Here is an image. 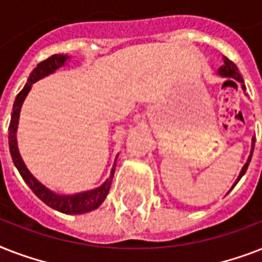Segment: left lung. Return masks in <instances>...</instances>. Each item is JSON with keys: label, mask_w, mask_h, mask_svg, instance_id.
Instances as JSON below:
<instances>
[{"label": "left lung", "mask_w": 262, "mask_h": 262, "mask_svg": "<svg viewBox=\"0 0 262 262\" xmlns=\"http://www.w3.org/2000/svg\"><path fill=\"white\" fill-rule=\"evenodd\" d=\"M219 75H222L223 77H231V79H235L236 81H239V83H242V88L244 90H246V87H245L244 84V79H242V76H241V73L238 72V68H236V65L234 62H232L231 59H228L227 57H224V65L219 69ZM254 143H256V137H253V145H252V152H250V156H249L248 162H246V164L244 166V168H242V171H241L239 177H238V179L235 181V183H234V186H235L236 183H238V181H239L241 178H242V175L246 172V170H248L249 167V163H250V159H252L253 156V149H254ZM232 186V187H234Z\"/></svg>", "instance_id": "obj_1"}]
</instances>
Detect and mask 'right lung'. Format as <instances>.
I'll list each match as a JSON object with an SVG mask.
<instances>
[{"mask_svg": "<svg viewBox=\"0 0 262 262\" xmlns=\"http://www.w3.org/2000/svg\"><path fill=\"white\" fill-rule=\"evenodd\" d=\"M67 58H69L68 55L62 54H54L49 57L47 59L39 62L36 65L32 73L30 75V79L27 81V84L24 85L18 95L16 96V100H14L13 108H12V118H10L9 123V149L10 155H12V159H13L14 166L17 167L18 172L23 177V179L26 181V183L31 187V190L34 191L35 194L38 195L39 199L42 200L43 203L47 204L49 207L54 208L57 211L62 212V213H69V215H77V213H84V212H90L92 209H96V208L100 205V204L104 201V199L108 194V190H110L111 186V178L114 175V168L111 171V177L107 179L106 182L103 183L102 186L98 187V189H94L91 191H84V193H79V194L75 195H59L53 193L51 190H49L47 187H45L40 182H38L36 179L31 175V172L27 170L26 164L23 162L21 156L18 154L17 149V143H16V129H17L18 123V115H20V108H21V104L26 99L27 94L30 92L31 87L35 81H38L39 79H42L45 76L50 75L55 69H58L59 67H62L63 62L67 61Z\"/></svg>", "mask_w": 262, "mask_h": 262, "instance_id": "obj_1", "label": "right lung"}]
</instances>
